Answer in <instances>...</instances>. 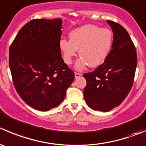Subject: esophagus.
<instances>
[{
    "label": "esophagus",
    "instance_id": "34e87169",
    "mask_svg": "<svg viewBox=\"0 0 146 146\" xmlns=\"http://www.w3.org/2000/svg\"><path fill=\"white\" fill-rule=\"evenodd\" d=\"M80 76H82L81 73H77V72H75V78H80Z\"/></svg>",
    "mask_w": 146,
    "mask_h": 146
}]
</instances>
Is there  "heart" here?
I'll return each mask as SVG.
<instances>
[{
  "instance_id": "1",
  "label": "heart",
  "mask_w": 146,
  "mask_h": 146,
  "mask_svg": "<svg viewBox=\"0 0 146 146\" xmlns=\"http://www.w3.org/2000/svg\"><path fill=\"white\" fill-rule=\"evenodd\" d=\"M69 39H61L58 46L64 62L70 65L77 55L80 58L76 61V68L82 70L89 65L95 68L100 66L107 58L112 46L113 35L108 28L94 25H85L69 33Z\"/></svg>"
}]
</instances>
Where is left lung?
I'll use <instances>...</instances> for the list:
<instances>
[{"label":"left lung","instance_id":"obj_1","mask_svg":"<svg viewBox=\"0 0 146 146\" xmlns=\"http://www.w3.org/2000/svg\"><path fill=\"white\" fill-rule=\"evenodd\" d=\"M114 36L111 51L94 71L85 73L84 98L93 110L109 111L124 100L132 88L137 66L136 47L121 25L107 20Z\"/></svg>","mask_w":146,"mask_h":146}]
</instances>
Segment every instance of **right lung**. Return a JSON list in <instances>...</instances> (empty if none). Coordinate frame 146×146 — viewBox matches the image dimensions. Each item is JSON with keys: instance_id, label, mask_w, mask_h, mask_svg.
Instances as JSON below:
<instances>
[{"instance_id": "add662e5", "label": "right lung", "mask_w": 146, "mask_h": 146, "mask_svg": "<svg viewBox=\"0 0 146 146\" xmlns=\"http://www.w3.org/2000/svg\"><path fill=\"white\" fill-rule=\"evenodd\" d=\"M62 20L35 19L20 29L9 49V67L16 91L29 106L48 111L64 101L74 80L58 42Z\"/></svg>"}]
</instances>
